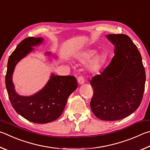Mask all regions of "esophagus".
I'll list each match as a JSON object with an SVG mask.
<instances>
[{
	"mask_svg": "<svg viewBox=\"0 0 150 150\" xmlns=\"http://www.w3.org/2000/svg\"><path fill=\"white\" fill-rule=\"evenodd\" d=\"M78 82L79 84H83V83L85 82L84 78H83L82 76H79L78 78Z\"/></svg>",
	"mask_w": 150,
	"mask_h": 150,
	"instance_id": "obj_1",
	"label": "esophagus"
}]
</instances>
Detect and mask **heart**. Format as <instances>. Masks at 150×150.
Listing matches in <instances>:
<instances>
[{"label": "heart", "mask_w": 150, "mask_h": 150, "mask_svg": "<svg viewBox=\"0 0 150 150\" xmlns=\"http://www.w3.org/2000/svg\"><path fill=\"white\" fill-rule=\"evenodd\" d=\"M96 52V51L93 49L87 50V51L82 52V53L80 55L79 57H78V60L82 63L88 62L92 59L94 55H95ZM103 60L104 58L103 57V55L97 54L90 62V64H89V68H90V69L93 71L99 70L101 68L102 64H103Z\"/></svg>", "instance_id": "obj_1"}]
</instances>
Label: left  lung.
Here are the masks:
<instances>
[{
  "mask_svg": "<svg viewBox=\"0 0 150 150\" xmlns=\"http://www.w3.org/2000/svg\"><path fill=\"white\" fill-rule=\"evenodd\" d=\"M115 55L103 72L90 82L93 89L90 107L98 119L117 120L138 108L145 89L146 72L141 54L125 34H109Z\"/></svg>",
  "mask_w": 150,
  "mask_h": 150,
  "instance_id": "8db88e82",
  "label": "left lung"
}]
</instances>
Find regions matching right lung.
Returning a JSON list of instances; mask_svg holds the SVG:
<instances>
[{"label":"right lung","instance_id":"1","mask_svg":"<svg viewBox=\"0 0 150 150\" xmlns=\"http://www.w3.org/2000/svg\"><path fill=\"white\" fill-rule=\"evenodd\" d=\"M41 38L30 37L18 44L10 55L7 65L5 83L13 108L21 116L32 122L45 124L53 121L62 113L68 97L78 87L73 76H51L45 86L29 97L19 96L12 82V74L17 63L43 42ZM47 54L49 52H47Z\"/></svg>","mask_w":150,"mask_h":150}]
</instances>
